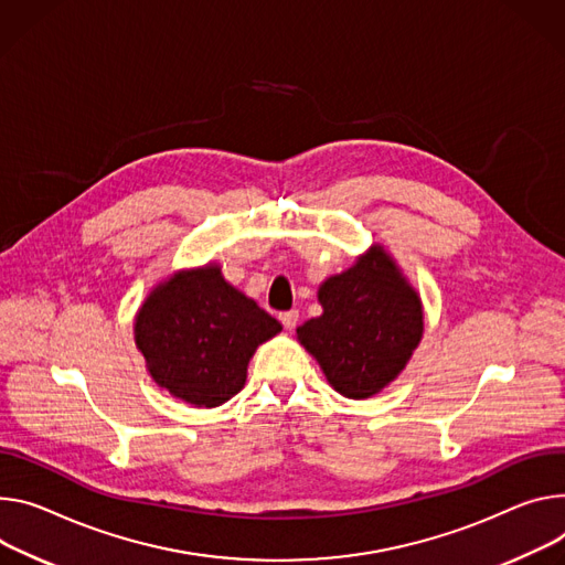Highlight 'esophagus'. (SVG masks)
<instances>
[{"instance_id": "esophagus-1", "label": "esophagus", "mask_w": 565, "mask_h": 565, "mask_svg": "<svg viewBox=\"0 0 565 565\" xmlns=\"http://www.w3.org/2000/svg\"><path fill=\"white\" fill-rule=\"evenodd\" d=\"M279 320H281V324H284L286 331H292L295 324H297V320H299V313H297V311H286V313L279 316Z\"/></svg>"}]
</instances>
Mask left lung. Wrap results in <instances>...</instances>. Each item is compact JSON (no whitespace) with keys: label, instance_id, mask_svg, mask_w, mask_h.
<instances>
[{"label":"left lung","instance_id":"8db88e82","mask_svg":"<svg viewBox=\"0 0 565 565\" xmlns=\"http://www.w3.org/2000/svg\"><path fill=\"white\" fill-rule=\"evenodd\" d=\"M322 316L297 327L299 344L347 398H370L407 365L424 335L419 292L392 256L372 245L320 290Z\"/></svg>","mask_w":565,"mask_h":565}]
</instances>
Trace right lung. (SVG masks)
<instances>
[{"label":"right lung","mask_w":565,"mask_h":565,"mask_svg":"<svg viewBox=\"0 0 565 565\" xmlns=\"http://www.w3.org/2000/svg\"><path fill=\"white\" fill-rule=\"evenodd\" d=\"M281 324L207 264L182 270L150 290L135 318V342L148 374L195 407L238 394L256 347Z\"/></svg>","instance_id":"1"}]
</instances>
